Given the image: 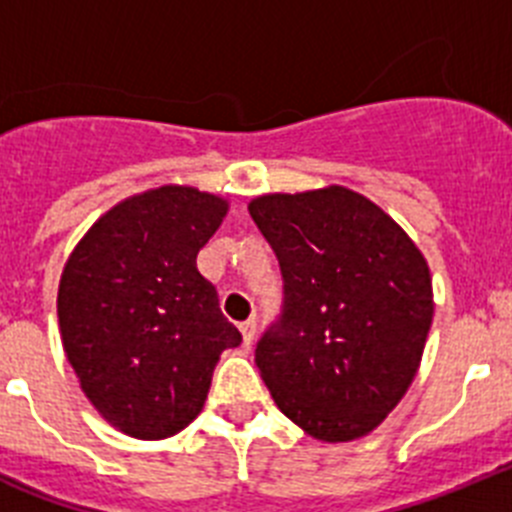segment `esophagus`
Segmentation results:
<instances>
[{"instance_id": "obj_1", "label": "esophagus", "mask_w": 512, "mask_h": 512, "mask_svg": "<svg viewBox=\"0 0 512 512\" xmlns=\"http://www.w3.org/2000/svg\"><path fill=\"white\" fill-rule=\"evenodd\" d=\"M241 333H243V346H251L253 343V336H256V320H246V323H241Z\"/></svg>"}]
</instances>
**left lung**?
Instances as JSON below:
<instances>
[{"instance_id":"1","label":"left lung","mask_w":512,"mask_h":512,"mask_svg":"<svg viewBox=\"0 0 512 512\" xmlns=\"http://www.w3.org/2000/svg\"><path fill=\"white\" fill-rule=\"evenodd\" d=\"M282 271V310L256 343L277 408L320 441L374 431L408 392L433 320L423 253L343 187L253 200Z\"/></svg>"}]
</instances>
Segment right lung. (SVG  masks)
Segmentation results:
<instances>
[{"label": "right lung", "mask_w": 512, "mask_h": 512, "mask_svg": "<svg viewBox=\"0 0 512 512\" xmlns=\"http://www.w3.org/2000/svg\"><path fill=\"white\" fill-rule=\"evenodd\" d=\"M225 210L192 187L138 194L99 217L63 269L69 364L94 408L130 436L166 438L192 423L217 356L241 346L197 269Z\"/></svg>", "instance_id": "right-lung-1"}]
</instances>
